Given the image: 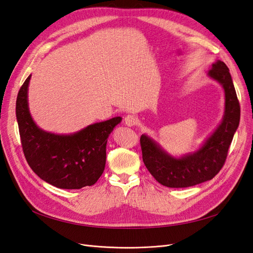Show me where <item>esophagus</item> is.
<instances>
[{
	"instance_id": "1",
	"label": "esophagus",
	"mask_w": 253,
	"mask_h": 253,
	"mask_svg": "<svg viewBox=\"0 0 253 253\" xmlns=\"http://www.w3.org/2000/svg\"><path fill=\"white\" fill-rule=\"evenodd\" d=\"M136 122H137V119L134 116H132V115H127V116L125 118V124L127 126H134L136 125Z\"/></svg>"
}]
</instances>
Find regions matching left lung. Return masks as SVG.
I'll use <instances>...</instances> for the list:
<instances>
[{"mask_svg": "<svg viewBox=\"0 0 253 253\" xmlns=\"http://www.w3.org/2000/svg\"><path fill=\"white\" fill-rule=\"evenodd\" d=\"M208 77L224 89L225 111L220 124L193 153L175 157L147 134L140 137L142 160L149 172L168 188H187L212 179L227 158L228 150L239 127L241 109L229 68L216 60L208 71Z\"/></svg>", "mask_w": 253, "mask_h": 253, "instance_id": "left-lung-1", "label": "left lung"}]
</instances>
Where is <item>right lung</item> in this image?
<instances>
[{
  "label": "right lung",
  "instance_id": "obj_1",
  "mask_svg": "<svg viewBox=\"0 0 253 253\" xmlns=\"http://www.w3.org/2000/svg\"><path fill=\"white\" fill-rule=\"evenodd\" d=\"M30 78L32 75L21 86L16 105L22 148L29 167L41 179L60 189L93 186L104 171L109 136L122 118L96 122L71 134L44 131L29 112Z\"/></svg>",
  "mask_w": 253,
  "mask_h": 253
}]
</instances>
